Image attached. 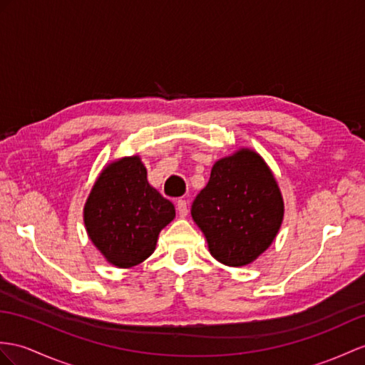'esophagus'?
Instances as JSON below:
<instances>
[{"instance_id": "34e87169", "label": "esophagus", "mask_w": 365, "mask_h": 365, "mask_svg": "<svg viewBox=\"0 0 365 365\" xmlns=\"http://www.w3.org/2000/svg\"><path fill=\"white\" fill-rule=\"evenodd\" d=\"M176 210H178V215H180L181 218L187 215V212H189V209H187V201H185V200H178V202H176Z\"/></svg>"}]
</instances>
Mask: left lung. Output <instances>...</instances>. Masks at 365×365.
I'll return each mask as SVG.
<instances>
[{
  "mask_svg": "<svg viewBox=\"0 0 365 365\" xmlns=\"http://www.w3.org/2000/svg\"><path fill=\"white\" fill-rule=\"evenodd\" d=\"M192 218L213 259L245 266L263 254L283 221L279 184L263 158L250 148L221 158L192 204Z\"/></svg>",
  "mask_w": 365,
  "mask_h": 365,
  "instance_id": "left-lung-1",
  "label": "left lung"
}]
</instances>
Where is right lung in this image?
Instances as JSON below:
<instances>
[{
    "instance_id": "obj_1",
    "label": "right lung",
    "mask_w": 365,
    "mask_h": 365,
    "mask_svg": "<svg viewBox=\"0 0 365 365\" xmlns=\"http://www.w3.org/2000/svg\"><path fill=\"white\" fill-rule=\"evenodd\" d=\"M175 206L147 181L140 158H120L97 178L83 207L88 237L106 262L133 268L153 254Z\"/></svg>"
}]
</instances>
